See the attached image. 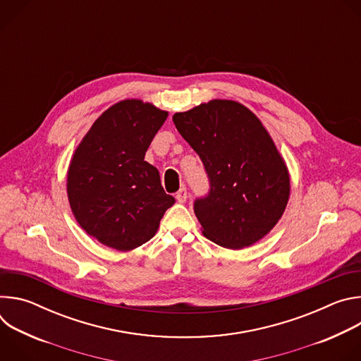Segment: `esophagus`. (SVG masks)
I'll return each mask as SVG.
<instances>
[{
	"instance_id": "esophagus-1",
	"label": "esophagus",
	"mask_w": 361,
	"mask_h": 361,
	"mask_svg": "<svg viewBox=\"0 0 361 361\" xmlns=\"http://www.w3.org/2000/svg\"><path fill=\"white\" fill-rule=\"evenodd\" d=\"M176 198H177V201L181 202V204L187 201V190H185V187H183V188L176 194Z\"/></svg>"
}]
</instances>
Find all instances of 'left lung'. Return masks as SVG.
Here are the masks:
<instances>
[{
    "label": "left lung",
    "instance_id": "obj_1",
    "mask_svg": "<svg viewBox=\"0 0 361 361\" xmlns=\"http://www.w3.org/2000/svg\"><path fill=\"white\" fill-rule=\"evenodd\" d=\"M173 121L210 178V194L194 204L204 237L240 250L267 235L287 207L290 174L260 118L238 101L216 98Z\"/></svg>",
    "mask_w": 361,
    "mask_h": 361
}]
</instances>
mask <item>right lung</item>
<instances>
[{
    "mask_svg": "<svg viewBox=\"0 0 361 361\" xmlns=\"http://www.w3.org/2000/svg\"><path fill=\"white\" fill-rule=\"evenodd\" d=\"M169 111L138 98L102 113L77 145L67 171V195L80 227L98 243L134 250L156 235L176 202L159 170L144 161Z\"/></svg>",
    "mask_w": 361,
    "mask_h": 361,
    "instance_id": "obj_1",
    "label": "right lung"
}]
</instances>
